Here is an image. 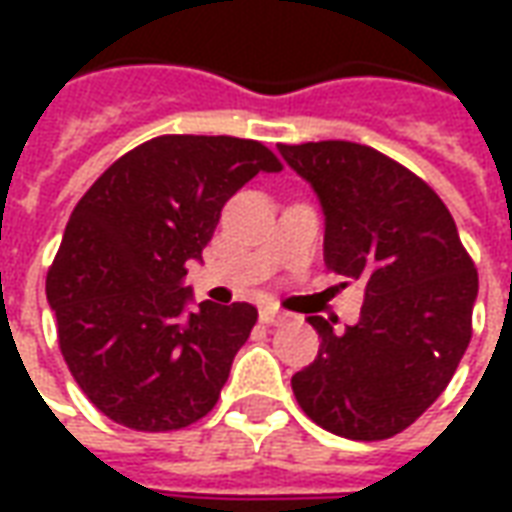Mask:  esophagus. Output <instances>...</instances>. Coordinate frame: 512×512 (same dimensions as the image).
<instances>
[{"label": "esophagus", "instance_id": "34e87169", "mask_svg": "<svg viewBox=\"0 0 512 512\" xmlns=\"http://www.w3.org/2000/svg\"><path fill=\"white\" fill-rule=\"evenodd\" d=\"M260 321L268 323V326H282V323L290 321L288 312H279V310H271V307H266V310H260Z\"/></svg>", "mask_w": 512, "mask_h": 512}]
</instances>
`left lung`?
Returning <instances> with one entry per match:
<instances>
[{"instance_id": "8db88e82", "label": "left lung", "mask_w": 512, "mask_h": 512, "mask_svg": "<svg viewBox=\"0 0 512 512\" xmlns=\"http://www.w3.org/2000/svg\"><path fill=\"white\" fill-rule=\"evenodd\" d=\"M277 150L321 202L326 266L365 293L345 332L312 315L321 351L293 395L337 436L389 439L444 392L472 340L474 263L439 194L384 153L343 139Z\"/></svg>"}]
</instances>
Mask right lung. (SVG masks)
Listing matches in <instances>:
<instances>
[{"label": "right lung", "instance_id": "add662e5", "mask_svg": "<svg viewBox=\"0 0 512 512\" xmlns=\"http://www.w3.org/2000/svg\"><path fill=\"white\" fill-rule=\"evenodd\" d=\"M279 158L255 139L158 136L117 158L73 208L46 277L65 362L98 411L145 433L205 417L257 310L194 304L183 285L224 202Z\"/></svg>", "mask_w": 512, "mask_h": 512}]
</instances>
